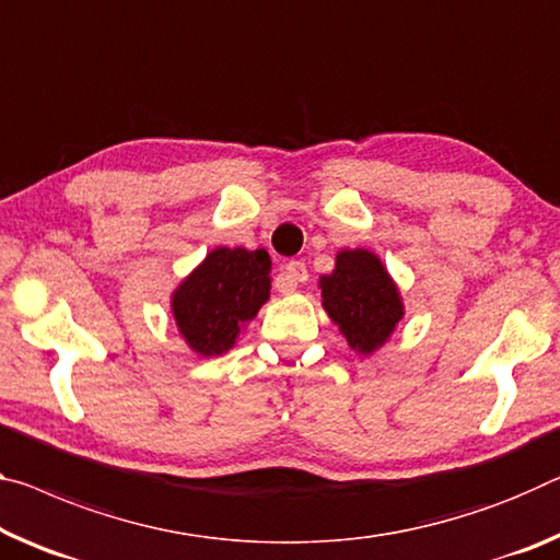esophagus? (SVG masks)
Masks as SVG:
<instances>
[{"mask_svg": "<svg viewBox=\"0 0 560 560\" xmlns=\"http://www.w3.org/2000/svg\"><path fill=\"white\" fill-rule=\"evenodd\" d=\"M306 279H308V271L304 261L283 264V269L277 277V291H281V294H291V291H296L299 283H304Z\"/></svg>", "mask_w": 560, "mask_h": 560, "instance_id": "34e87169", "label": "esophagus"}]
</instances>
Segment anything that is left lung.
<instances>
[{"instance_id":"obj_1","label":"left lung","mask_w":560,"mask_h":560,"mask_svg":"<svg viewBox=\"0 0 560 560\" xmlns=\"http://www.w3.org/2000/svg\"><path fill=\"white\" fill-rule=\"evenodd\" d=\"M322 304L357 353H374L404 318V301L386 266L369 248H343L318 279Z\"/></svg>"}]
</instances>
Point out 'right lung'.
<instances>
[{
	"label": "right lung",
	"mask_w": 560,
	"mask_h": 560,
	"mask_svg": "<svg viewBox=\"0 0 560 560\" xmlns=\"http://www.w3.org/2000/svg\"><path fill=\"white\" fill-rule=\"evenodd\" d=\"M271 259L266 248L219 246L172 294L176 328L201 357L232 349L246 322L269 301Z\"/></svg>",
	"instance_id": "add662e5"
}]
</instances>
